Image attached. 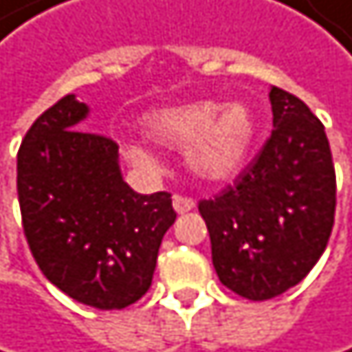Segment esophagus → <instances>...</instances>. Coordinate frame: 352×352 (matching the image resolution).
Here are the masks:
<instances>
[{"label":"esophagus","mask_w":352,"mask_h":352,"mask_svg":"<svg viewBox=\"0 0 352 352\" xmlns=\"http://www.w3.org/2000/svg\"><path fill=\"white\" fill-rule=\"evenodd\" d=\"M173 208L177 210L179 214H184V212H190V210H194V208H196V202H194L192 198H188V196H179V194H175V196H173Z\"/></svg>","instance_id":"esophagus-1"}]
</instances>
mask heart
Returning <instances> with one entry per match:
<instances>
[{
    "label": "heart",
    "mask_w": 352,
    "mask_h": 352,
    "mask_svg": "<svg viewBox=\"0 0 352 352\" xmlns=\"http://www.w3.org/2000/svg\"><path fill=\"white\" fill-rule=\"evenodd\" d=\"M144 131L156 144L184 148L186 164L206 182H228L242 168L252 140L254 116L244 102L217 104L198 100L179 106L158 108L144 116ZM124 156L140 166H154V154L127 144Z\"/></svg>",
    "instance_id": "b5f03b06"
}]
</instances>
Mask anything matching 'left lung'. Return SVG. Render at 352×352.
<instances>
[{"mask_svg": "<svg viewBox=\"0 0 352 352\" xmlns=\"http://www.w3.org/2000/svg\"><path fill=\"white\" fill-rule=\"evenodd\" d=\"M273 131L246 170L198 210L223 286L269 300L296 286L328 246L336 173L321 120L296 96L271 87Z\"/></svg>", "mask_w": 352, "mask_h": 352, "instance_id": "obj_1", "label": "left lung"}]
</instances>
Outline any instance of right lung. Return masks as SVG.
<instances>
[{"label": "right lung", "instance_id": "add662e5", "mask_svg": "<svg viewBox=\"0 0 352 352\" xmlns=\"http://www.w3.org/2000/svg\"><path fill=\"white\" fill-rule=\"evenodd\" d=\"M89 106L74 94L47 108L18 150V202L45 278L102 311L140 300L175 223L170 194H138L122 179L118 146L79 131Z\"/></svg>", "mask_w": 352, "mask_h": 352}]
</instances>
